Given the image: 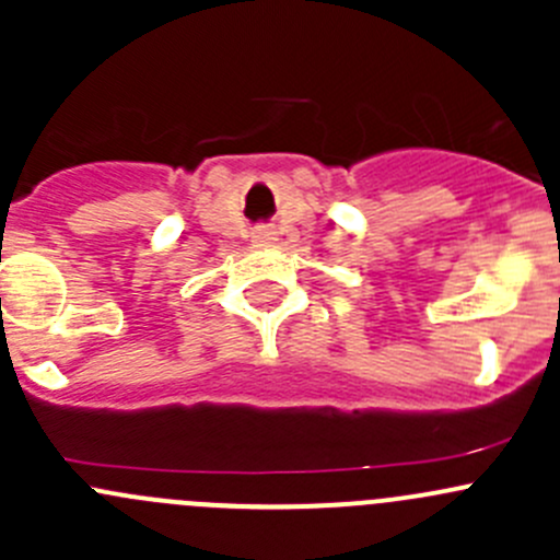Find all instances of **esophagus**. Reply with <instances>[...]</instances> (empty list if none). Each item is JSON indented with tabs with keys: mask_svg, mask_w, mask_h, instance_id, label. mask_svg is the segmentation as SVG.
I'll use <instances>...</instances> for the list:
<instances>
[{
	"mask_svg": "<svg viewBox=\"0 0 560 560\" xmlns=\"http://www.w3.org/2000/svg\"><path fill=\"white\" fill-rule=\"evenodd\" d=\"M273 230L270 228H257L254 230V241H257L259 246H265V244H270V241H273Z\"/></svg>",
	"mask_w": 560,
	"mask_h": 560,
	"instance_id": "obj_1",
	"label": "esophagus"
}]
</instances>
